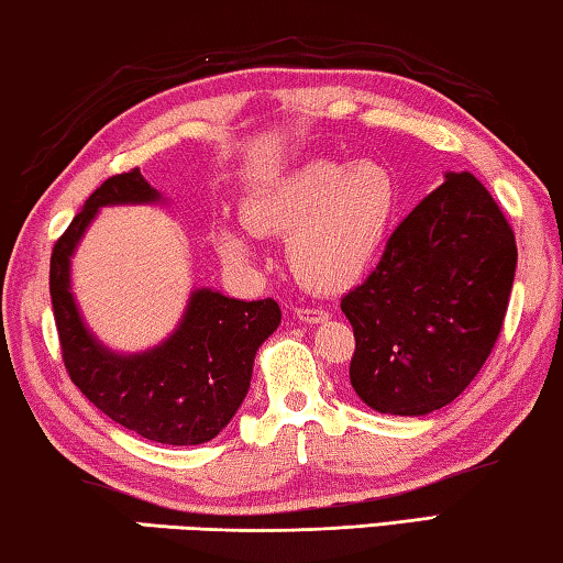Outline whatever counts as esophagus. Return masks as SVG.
Here are the masks:
<instances>
[{
  "mask_svg": "<svg viewBox=\"0 0 563 563\" xmlns=\"http://www.w3.org/2000/svg\"><path fill=\"white\" fill-rule=\"evenodd\" d=\"M296 316L300 320H306V323H323V320L328 318V310L316 308V306H298Z\"/></svg>",
  "mask_w": 563,
  "mask_h": 563,
  "instance_id": "34e87169",
  "label": "esophagus"
}]
</instances>
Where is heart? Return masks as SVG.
Returning <instances> with one entry per match:
<instances>
[{
  "label": "heart",
  "mask_w": 563,
  "mask_h": 563,
  "mask_svg": "<svg viewBox=\"0 0 563 563\" xmlns=\"http://www.w3.org/2000/svg\"><path fill=\"white\" fill-rule=\"evenodd\" d=\"M398 205L394 175L378 163L310 159L245 205L250 230L288 240L298 278L338 288L365 271L388 235ZM228 257L245 261L250 240L233 228L220 233Z\"/></svg>",
  "instance_id": "heart-1"
}]
</instances>
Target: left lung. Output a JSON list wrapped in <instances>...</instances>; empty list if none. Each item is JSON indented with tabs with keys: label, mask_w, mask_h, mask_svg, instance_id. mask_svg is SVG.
Masks as SVG:
<instances>
[{
	"label": "left lung",
	"mask_w": 563,
	"mask_h": 563,
	"mask_svg": "<svg viewBox=\"0 0 563 563\" xmlns=\"http://www.w3.org/2000/svg\"><path fill=\"white\" fill-rule=\"evenodd\" d=\"M516 257L514 230L484 183L445 175L341 298L355 338L351 386L363 404L390 416L451 404L498 341Z\"/></svg>",
	"instance_id": "1"
}]
</instances>
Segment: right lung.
Masks as SVG:
<instances>
[{
    "label": "right lung",
    "instance_id": "add662e5",
    "mask_svg": "<svg viewBox=\"0 0 563 563\" xmlns=\"http://www.w3.org/2000/svg\"><path fill=\"white\" fill-rule=\"evenodd\" d=\"M153 200L157 192L137 167L107 177L89 195L52 247V310L62 363L89 404L147 441L198 445L216 439L243 404L257 347L280 325V306L273 298L245 302L195 290L180 328L163 345L140 355L104 351L69 292V255L102 205Z\"/></svg>",
    "mask_w": 563,
    "mask_h": 563
}]
</instances>
